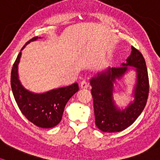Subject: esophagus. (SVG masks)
Masks as SVG:
<instances>
[{"instance_id": "1", "label": "esophagus", "mask_w": 160, "mask_h": 160, "mask_svg": "<svg viewBox=\"0 0 160 160\" xmlns=\"http://www.w3.org/2000/svg\"><path fill=\"white\" fill-rule=\"evenodd\" d=\"M88 86V82L86 81V80H82V81L80 82V87L82 88H87Z\"/></svg>"}]
</instances>
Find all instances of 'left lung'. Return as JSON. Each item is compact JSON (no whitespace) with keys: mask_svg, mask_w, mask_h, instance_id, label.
Wrapping results in <instances>:
<instances>
[{"mask_svg":"<svg viewBox=\"0 0 160 160\" xmlns=\"http://www.w3.org/2000/svg\"><path fill=\"white\" fill-rule=\"evenodd\" d=\"M126 63L118 68H110L98 72L90 80L93 98L95 124L103 132H116L125 130L137 119L145 108L149 93V80L145 60L134 47ZM135 67L137 84L134 88V101L125 109L121 110L113 100V84L128 70Z\"/></svg>","mask_w":160,"mask_h":160,"instance_id":"1","label":"left lung"}]
</instances>
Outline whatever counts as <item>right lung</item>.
I'll list each match as a JSON object with an SVG mask.
<instances>
[{
	"mask_svg": "<svg viewBox=\"0 0 160 160\" xmlns=\"http://www.w3.org/2000/svg\"><path fill=\"white\" fill-rule=\"evenodd\" d=\"M40 37H33L24 45ZM22 52L13 64L11 72V88L15 100L22 114L32 124L42 128H51L61 122L65 105L79 90L77 82L72 85L55 88L45 93L30 92L22 85L18 78V65Z\"/></svg>",
	"mask_w": 160,
	"mask_h": 160,
	"instance_id": "1",
	"label": "right lung"
}]
</instances>
